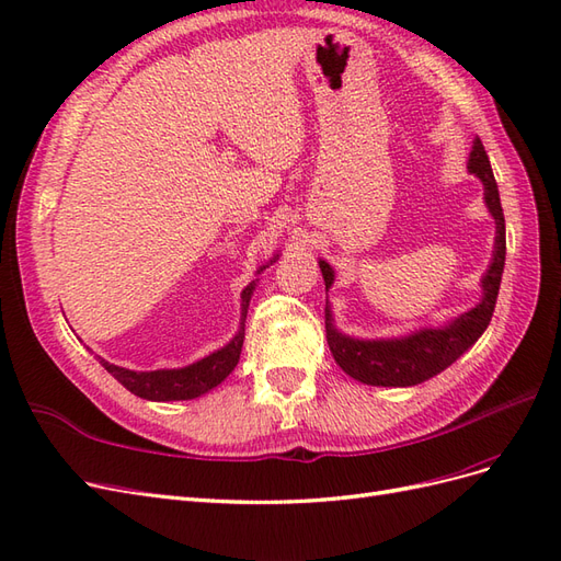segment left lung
Listing matches in <instances>:
<instances>
[{"label": "left lung", "instance_id": "1", "mask_svg": "<svg viewBox=\"0 0 561 561\" xmlns=\"http://www.w3.org/2000/svg\"><path fill=\"white\" fill-rule=\"evenodd\" d=\"M468 171L484 184V203L496 219V243L494 257L482 276V299L474 309L461 313L445 328H423L400 339H353L339 332L332 322V311L325 307V332L328 344L336 365L348 377L367 386H416L439 371L447 369L454 360L478 342L486 330L499 299V287L505 264V219L501 208L499 186L491 173V163L480 138H474L468 159ZM325 290L334 283L332 266L320 260Z\"/></svg>", "mask_w": 561, "mask_h": 561}]
</instances>
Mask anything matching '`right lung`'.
<instances>
[{
  "label": "right lung",
  "mask_w": 561,
  "mask_h": 561,
  "mask_svg": "<svg viewBox=\"0 0 561 561\" xmlns=\"http://www.w3.org/2000/svg\"><path fill=\"white\" fill-rule=\"evenodd\" d=\"M271 262H276V257ZM266 266H260L257 274H262ZM254 285H257V280H252L241 293V309L243 311H241L239 334H236L225 348H219V351L206 355V358H201L198 363L180 367V369H154V371H135V369L112 365L107 360H100V365H103L118 383L128 388L133 396L145 398V400H154V402L194 400L203 393H208L210 388H215L217 383H222L231 375L233 367L239 365L243 339H245L248 304H250Z\"/></svg>",
  "instance_id": "obj_1"
}]
</instances>
